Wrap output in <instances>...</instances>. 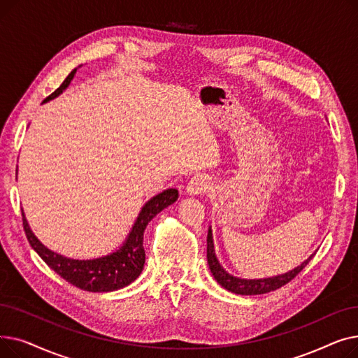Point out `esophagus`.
I'll return each instance as SVG.
<instances>
[{
	"instance_id": "esophagus-1",
	"label": "esophagus",
	"mask_w": 358,
	"mask_h": 358,
	"mask_svg": "<svg viewBox=\"0 0 358 358\" xmlns=\"http://www.w3.org/2000/svg\"><path fill=\"white\" fill-rule=\"evenodd\" d=\"M209 189H210L209 181H208V178L203 177V176H194L189 181V184H187V193H189L190 196L204 194Z\"/></svg>"
}]
</instances>
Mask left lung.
<instances>
[{
	"instance_id": "obj_1",
	"label": "left lung",
	"mask_w": 358,
	"mask_h": 358,
	"mask_svg": "<svg viewBox=\"0 0 358 358\" xmlns=\"http://www.w3.org/2000/svg\"><path fill=\"white\" fill-rule=\"evenodd\" d=\"M313 258V254L303 261L302 264L297 266L289 273H285L281 275L275 277H268V278H257V280H245V278H238L231 275L229 273L224 271V268L219 264V261L215 254V245H213V236H212V229L209 228L208 234V264L209 268L215 277L217 283L235 294H243V296H254V294H264L273 290L280 289L281 286L287 285L289 281H292L300 271H302L308 264L309 261Z\"/></svg>"
}]
</instances>
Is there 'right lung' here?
I'll use <instances>...</instances> for the list:
<instances>
[{
    "instance_id": "obj_1",
    "label": "right lung",
    "mask_w": 358,
    "mask_h": 358,
    "mask_svg": "<svg viewBox=\"0 0 358 358\" xmlns=\"http://www.w3.org/2000/svg\"><path fill=\"white\" fill-rule=\"evenodd\" d=\"M75 72H77V69H73L68 75L66 80L61 84V87L52 92L46 100H43V103L58 97L69 85ZM177 199L178 190L168 189L148 200L135 224L131 227V231L129 232L126 241L123 242V245L115 252L94 259L66 258L48 250L31 232L24 212L22 213L23 227L31 248L41 255V258L56 274H59L69 285L94 293L115 292L129 286L131 281H135L141 275L145 264L143 232L146 229V224L159 212L168 208L169 204H173Z\"/></svg>"
}]
</instances>
